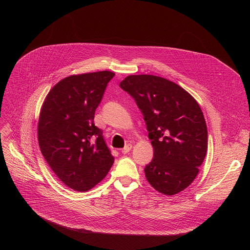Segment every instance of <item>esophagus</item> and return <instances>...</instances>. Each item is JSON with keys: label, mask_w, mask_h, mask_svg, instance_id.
Masks as SVG:
<instances>
[{"label": "esophagus", "mask_w": 250, "mask_h": 250, "mask_svg": "<svg viewBox=\"0 0 250 250\" xmlns=\"http://www.w3.org/2000/svg\"><path fill=\"white\" fill-rule=\"evenodd\" d=\"M132 145H130V144H127V145L124 148V149H122V153H124V154H127L130 150H132Z\"/></svg>", "instance_id": "esophagus-1"}]
</instances>
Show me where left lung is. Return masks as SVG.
<instances>
[{"label": "left lung", "instance_id": "8db88e82", "mask_svg": "<svg viewBox=\"0 0 250 250\" xmlns=\"http://www.w3.org/2000/svg\"><path fill=\"white\" fill-rule=\"evenodd\" d=\"M143 113L154 149L145 167L150 185L166 195L191 185L208 151V129L196 100L179 85L154 75H130L120 84Z\"/></svg>", "mask_w": 250, "mask_h": 250}]
</instances>
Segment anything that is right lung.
<instances>
[{
  "label": "right lung",
  "instance_id": "obj_1",
  "mask_svg": "<svg viewBox=\"0 0 250 250\" xmlns=\"http://www.w3.org/2000/svg\"><path fill=\"white\" fill-rule=\"evenodd\" d=\"M113 72L63 78L50 89L39 114L38 144L43 158L63 185L87 191L110 170L114 158L94 114Z\"/></svg>",
  "mask_w": 250,
  "mask_h": 250
}]
</instances>
